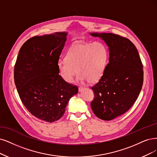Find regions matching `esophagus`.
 <instances>
[{
	"label": "esophagus",
	"mask_w": 157,
	"mask_h": 157,
	"mask_svg": "<svg viewBox=\"0 0 157 157\" xmlns=\"http://www.w3.org/2000/svg\"><path fill=\"white\" fill-rule=\"evenodd\" d=\"M83 89V87H82V86H79V87L78 88V90H79V92H81V91H82Z\"/></svg>",
	"instance_id": "34e87169"
}]
</instances>
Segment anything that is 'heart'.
I'll list each match as a JSON object with an SVG mask.
<instances>
[{
	"mask_svg": "<svg viewBox=\"0 0 157 157\" xmlns=\"http://www.w3.org/2000/svg\"><path fill=\"white\" fill-rule=\"evenodd\" d=\"M108 58V50L101 43H76L68 49L65 60L57 63L58 72L68 83L74 82L77 72L79 80L94 83L103 76Z\"/></svg>",
	"mask_w": 157,
	"mask_h": 157,
	"instance_id": "1",
	"label": "heart"
}]
</instances>
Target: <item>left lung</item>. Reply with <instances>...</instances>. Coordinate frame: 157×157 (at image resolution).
I'll list each match as a JSON object with an SVG mask.
<instances>
[{
	"label": "left lung",
	"mask_w": 157,
	"mask_h": 157,
	"mask_svg": "<svg viewBox=\"0 0 157 157\" xmlns=\"http://www.w3.org/2000/svg\"><path fill=\"white\" fill-rule=\"evenodd\" d=\"M108 46L109 63L103 76L91 88L94 98L92 111L103 120L124 114L135 103L142 89L143 66L136 46L131 40L111 33H90Z\"/></svg>",
	"instance_id": "obj_1"
}]
</instances>
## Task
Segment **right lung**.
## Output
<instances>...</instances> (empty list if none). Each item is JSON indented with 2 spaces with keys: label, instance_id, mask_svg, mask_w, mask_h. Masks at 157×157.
Here are the masks:
<instances>
[{
  "label": "right lung",
  "instance_id": "add662e5",
  "mask_svg": "<svg viewBox=\"0 0 157 157\" xmlns=\"http://www.w3.org/2000/svg\"><path fill=\"white\" fill-rule=\"evenodd\" d=\"M67 33L56 32L29 39L21 48L14 79L21 100L34 117L48 122L60 119L78 88L60 76L57 63Z\"/></svg>",
  "mask_w": 157,
  "mask_h": 157
}]
</instances>
